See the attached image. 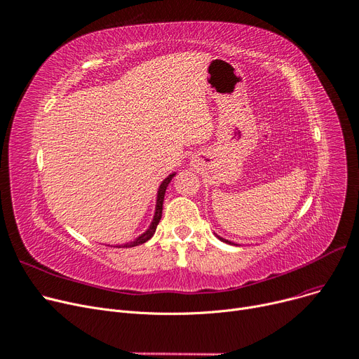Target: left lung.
Instances as JSON below:
<instances>
[{
	"label": "left lung",
	"mask_w": 359,
	"mask_h": 359,
	"mask_svg": "<svg viewBox=\"0 0 359 359\" xmlns=\"http://www.w3.org/2000/svg\"><path fill=\"white\" fill-rule=\"evenodd\" d=\"M216 236L219 238V240H220V241H224V243H226V244H231V245H236L235 243H232V241H228V240H225V238H222V236H219V235H216Z\"/></svg>",
	"instance_id": "1"
}]
</instances>
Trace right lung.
<instances>
[{
	"label": "right lung",
	"instance_id": "1",
	"mask_svg": "<svg viewBox=\"0 0 359 359\" xmlns=\"http://www.w3.org/2000/svg\"><path fill=\"white\" fill-rule=\"evenodd\" d=\"M175 175H177V174H175V172H172V174L168 175V177H166V178L162 181V182H161L159 189H158V197H156V208H155V215H153V220L150 222V225H149V228L146 229V232H143L142 235H139L137 238H135L134 241H130V243H127V244H123V245H116L118 248H119V247H123V248H130V247H135V245L144 244L146 241H149V240H150V238L153 236V233L156 232V226H158L159 220H161V217H162V208H163V198H165V191H166V189H168V185H169L170 180H172Z\"/></svg>",
	"mask_w": 359,
	"mask_h": 359
}]
</instances>
